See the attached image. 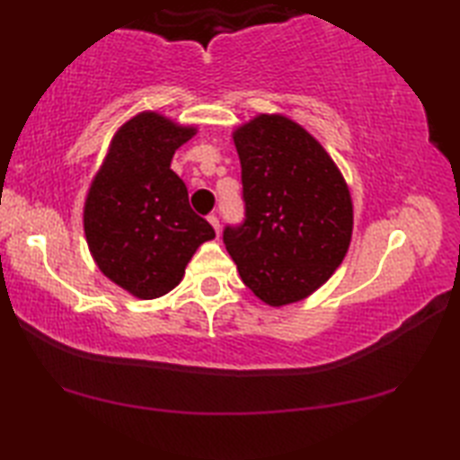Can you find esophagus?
I'll return each mask as SVG.
<instances>
[{
    "label": "esophagus",
    "mask_w": 460,
    "mask_h": 460,
    "mask_svg": "<svg viewBox=\"0 0 460 460\" xmlns=\"http://www.w3.org/2000/svg\"><path fill=\"white\" fill-rule=\"evenodd\" d=\"M208 221L211 223V227L215 229V233H217V235H219V231H221V225H219V219H217V217H215V215H209V217H208Z\"/></svg>",
    "instance_id": "34e87169"
}]
</instances>
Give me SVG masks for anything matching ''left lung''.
Here are the masks:
<instances>
[{"label":"left lung","mask_w":460,"mask_h":460,"mask_svg":"<svg viewBox=\"0 0 460 460\" xmlns=\"http://www.w3.org/2000/svg\"><path fill=\"white\" fill-rule=\"evenodd\" d=\"M233 140L245 219L225 227V247L262 302H298L346 257L354 225L348 185L314 136L287 116L261 114Z\"/></svg>","instance_id":"8db88e82"}]
</instances>
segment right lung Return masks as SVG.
<instances>
[{
    "instance_id": "1",
    "label": "right lung",
    "mask_w": 460,
    "mask_h": 460,
    "mask_svg": "<svg viewBox=\"0 0 460 460\" xmlns=\"http://www.w3.org/2000/svg\"><path fill=\"white\" fill-rule=\"evenodd\" d=\"M195 128L142 112L112 138L84 203V235L96 265L144 300L180 285L193 252L215 237L190 208L188 188L170 164Z\"/></svg>"
}]
</instances>
